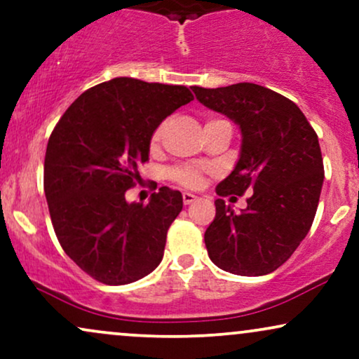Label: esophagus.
Here are the masks:
<instances>
[{
  "instance_id": "34e87169",
  "label": "esophagus",
  "mask_w": 359,
  "mask_h": 359,
  "mask_svg": "<svg viewBox=\"0 0 359 359\" xmlns=\"http://www.w3.org/2000/svg\"><path fill=\"white\" fill-rule=\"evenodd\" d=\"M193 201H196V196L193 193H183V203L184 205H191Z\"/></svg>"
}]
</instances>
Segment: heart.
Returning a JSON list of instances; mask_svg holds the SVG:
<instances>
[{
	"label": "heart",
	"instance_id": "1",
	"mask_svg": "<svg viewBox=\"0 0 359 359\" xmlns=\"http://www.w3.org/2000/svg\"><path fill=\"white\" fill-rule=\"evenodd\" d=\"M163 133H164V124H161L158 129L154 130L153 144H158V142L161 141ZM171 176L178 181L180 184H183V187H187V188H200L205 181L203 170H200V168H195V166L175 168V170L171 171Z\"/></svg>",
	"mask_w": 359,
	"mask_h": 359
}]
</instances>
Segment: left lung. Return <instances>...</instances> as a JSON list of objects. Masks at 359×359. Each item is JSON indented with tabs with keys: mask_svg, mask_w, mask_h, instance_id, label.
Here are the masks:
<instances>
[{
	"mask_svg": "<svg viewBox=\"0 0 359 359\" xmlns=\"http://www.w3.org/2000/svg\"><path fill=\"white\" fill-rule=\"evenodd\" d=\"M193 92L242 134L238 161L217 195L250 193L240 213L215 200L217 215L205 231L208 257L235 276H267L294 254L314 222L324 181L318 134L292 100L257 83Z\"/></svg>",
	"mask_w": 359,
	"mask_h": 359,
	"instance_id": "8db88e82",
	"label": "left lung"
}]
</instances>
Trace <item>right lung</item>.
I'll use <instances>...</instances> for the list:
<instances>
[{
  "label": "right lung",
  "instance_id": "add662e5",
  "mask_svg": "<svg viewBox=\"0 0 359 359\" xmlns=\"http://www.w3.org/2000/svg\"><path fill=\"white\" fill-rule=\"evenodd\" d=\"M193 94L183 86L116 77L88 88L55 126L43 184L55 233L75 264L109 285H124L161 264L168 229L183 196L168 187L149 203L126 191L149 159L154 130Z\"/></svg>",
  "mask_w": 359,
  "mask_h": 359
}]
</instances>
